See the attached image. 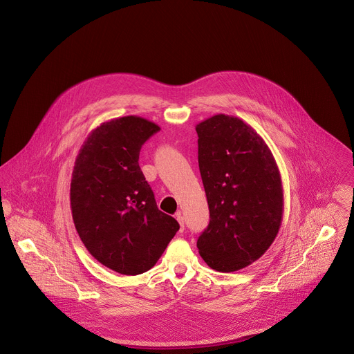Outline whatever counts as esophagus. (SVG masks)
<instances>
[{"instance_id":"obj_1","label":"esophagus","mask_w":354,"mask_h":354,"mask_svg":"<svg viewBox=\"0 0 354 354\" xmlns=\"http://www.w3.org/2000/svg\"><path fill=\"white\" fill-rule=\"evenodd\" d=\"M176 218H177V221H178V223H180V232H184V229H185V219H184L181 211H178V212L176 214Z\"/></svg>"}]
</instances>
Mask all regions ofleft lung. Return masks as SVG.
Segmentation results:
<instances>
[{
    "instance_id": "8db88e82",
    "label": "left lung",
    "mask_w": 354,
    "mask_h": 354,
    "mask_svg": "<svg viewBox=\"0 0 354 354\" xmlns=\"http://www.w3.org/2000/svg\"><path fill=\"white\" fill-rule=\"evenodd\" d=\"M196 132L209 209L199 253L212 270L239 271L261 257L279 232L281 174L268 146L243 120L216 114L199 122Z\"/></svg>"
}]
</instances>
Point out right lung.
<instances>
[{
	"mask_svg": "<svg viewBox=\"0 0 354 354\" xmlns=\"http://www.w3.org/2000/svg\"><path fill=\"white\" fill-rule=\"evenodd\" d=\"M159 129L138 115L102 122L72 171L71 209L79 237L101 264L124 275L152 268L180 229L158 209L139 166L142 146Z\"/></svg>",
	"mask_w": 354,
	"mask_h": 354,
	"instance_id": "right-lung-1",
	"label": "right lung"
}]
</instances>
